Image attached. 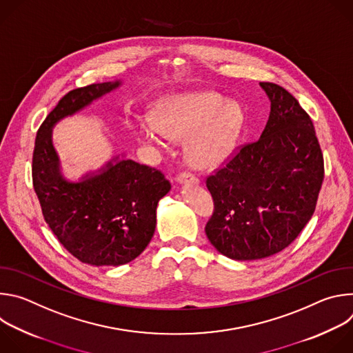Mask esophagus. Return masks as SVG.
<instances>
[{
  "instance_id": "obj_1",
  "label": "esophagus",
  "mask_w": 353,
  "mask_h": 353,
  "mask_svg": "<svg viewBox=\"0 0 353 353\" xmlns=\"http://www.w3.org/2000/svg\"><path fill=\"white\" fill-rule=\"evenodd\" d=\"M177 183L179 184H194V185H198L199 184V179L191 173H180L177 177H176Z\"/></svg>"
}]
</instances>
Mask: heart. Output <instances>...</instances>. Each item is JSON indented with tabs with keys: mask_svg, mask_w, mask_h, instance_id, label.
Instances as JSON below:
<instances>
[{
	"mask_svg": "<svg viewBox=\"0 0 353 353\" xmlns=\"http://www.w3.org/2000/svg\"><path fill=\"white\" fill-rule=\"evenodd\" d=\"M244 124V109L236 100L212 90H195L162 100L152 121H139L132 130L139 141L155 148L165 146V137L187 139V163L194 169H211L233 154Z\"/></svg>",
	"mask_w": 353,
	"mask_h": 353,
	"instance_id": "heart-1",
	"label": "heart"
}]
</instances>
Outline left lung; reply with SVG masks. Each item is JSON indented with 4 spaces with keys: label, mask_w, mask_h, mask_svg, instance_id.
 Returning a JSON list of instances; mask_svg holds the SVG:
<instances>
[{
    "label": "left lung",
    "mask_w": 353,
    "mask_h": 353,
    "mask_svg": "<svg viewBox=\"0 0 353 353\" xmlns=\"http://www.w3.org/2000/svg\"><path fill=\"white\" fill-rule=\"evenodd\" d=\"M260 86L271 102L260 139L207 179L215 204L207 237L236 261L261 260L288 247L312 219L324 180L309 114L282 86Z\"/></svg>",
    "instance_id": "8db88e82"
}]
</instances>
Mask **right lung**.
<instances>
[{
	"mask_svg": "<svg viewBox=\"0 0 353 353\" xmlns=\"http://www.w3.org/2000/svg\"><path fill=\"white\" fill-rule=\"evenodd\" d=\"M121 85L116 79L68 92L34 141L32 177L44 221L75 259L94 267H119L142 253L155 233L159 201L172 188L159 170L125 154L75 181L63 174L53 128Z\"/></svg>",
	"mask_w": 353,
	"mask_h": 353,
	"instance_id": "1",
	"label": "right lung"
}]
</instances>
